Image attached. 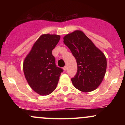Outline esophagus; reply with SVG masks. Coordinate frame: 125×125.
Listing matches in <instances>:
<instances>
[{
  "label": "esophagus",
  "instance_id": "34e87169",
  "mask_svg": "<svg viewBox=\"0 0 125 125\" xmlns=\"http://www.w3.org/2000/svg\"><path fill=\"white\" fill-rule=\"evenodd\" d=\"M63 70L64 71H66L67 70V66H64L63 67Z\"/></svg>",
  "mask_w": 125,
  "mask_h": 125
}]
</instances>
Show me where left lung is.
Segmentation results:
<instances>
[{
    "instance_id": "obj_1",
    "label": "left lung",
    "mask_w": 125,
    "mask_h": 125,
    "mask_svg": "<svg viewBox=\"0 0 125 125\" xmlns=\"http://www.w3.org/2000/svg\"><path fill=\"white\" fill-rule=\"evenodd\" d=\"M63 40L77 62V73L71 79L73 86L83 92L95 90L102 82L106 71L104 54L81 31L67 34Z\"/></svg>"
}]
</instances>
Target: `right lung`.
<instances>
[{
	"mask_svg": "<svg viewBox=\"0 0 125 125\" xmlns=\"http://www.w3.org/2000/svg\"><path fill=\"white\" fill-rule=\"evenodd\" d=\"M59 35H41L33 46L23 62L26 79L40 95H48L56 88L62 69L57 67L53 49L59 41Z\"/></svg>",
	"mask_w": 125,
	"mask_h": 125,
	"instance_id": "right-lung-1",
	"label": "right lung"
}]
</instances>
